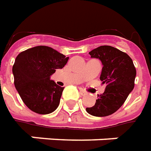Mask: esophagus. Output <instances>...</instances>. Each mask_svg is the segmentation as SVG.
<instances>
[{
    "label": "esophagus",
    "instance_id": "obj_1",
    "mask_svg": "<svg viewBox=\"0 0 151 151\" xmlns=\"http://www.w3.org/2000/svg\"><path fill=\"white\" fill-rule=\"evenodd\" d=\"M80 93H81V95H82V96H84V95L87 94V93H86L85 91L83 90V89H80Z\"/></svg>",
    "mask_w": 151,
    "mask_h": 151
}]
</instances>
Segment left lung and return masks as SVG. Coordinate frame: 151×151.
Segmentation results:
<instances>
[{
  "mask_svg": "<svg viewBox=\"0 0 151 151\" xmlns=\"http://www.w3.org/2000/svg\"><path fill=\"white\" fill-rule=\"evenodd\" d=\"M88 53L102 63L100 80L106 84V89L98 95L93 106L86 108V111L93 116L104 117L115 113L124 103L134 88L136 68L127 53L112 46L102 45Z\"/></svg>",
  "mask_w": 151,
  "mask_h": 151,
  "instance_id": "obj_1",
  "label": "left lung"
}]
</instances>
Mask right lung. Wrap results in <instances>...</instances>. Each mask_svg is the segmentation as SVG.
<instances>
[{
  "label": "right lung",
  "mask_w": 151,
  "mask_h": 151,
  "mask_svg": "<svg viewBox=\"0 0 151 151\" xmlns=\"http://www.w3.org/2000/svg\"><path fill=\"white\" fill-rule=\"evenodd\" d=\"M69 58L52 48L40 45L22 51L13 66L14 86L31 111L40 115L56 110L64 87L50 80L56 69L67 64Z\"/></svg>",
  "instance_id": "obj_1"
}]
</instances>
